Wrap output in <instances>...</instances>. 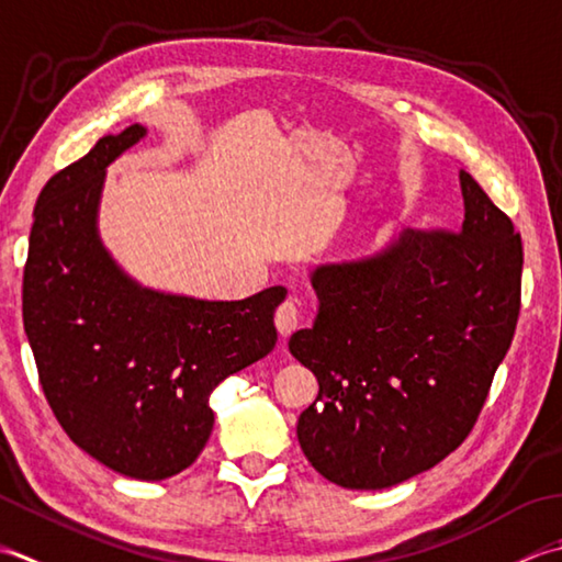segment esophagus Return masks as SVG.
I'll return each mask as SVG.
<instances>
[{
	"label": "esophagus",
	"instance_id": "obj_1",
	"mask_svg": "<svg viewBox=\"0 0 562 562\" xmlns=\"http://www.w3.org/2000/svg\"><path fill=\"white\" fill-rule=\"evenodd\" d=\"M273 323H277V329H279L281 337H289V335H293L297 327H301V307H297L295 297H289V301L277 307Z\"/></svg>",
	"mask_w": 562,
	"mask_h": 562
}]
</instances>
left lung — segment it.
Instances as JSON below:
<instances>
[{"label":"left lung","mask_w":562,"mask_h":562,"mask_svg":"<svg viewBox=\"0 0 562 562\" xmlns=\"http://www.w3.org/2000/svg\"><path fill=\"white\" fill-rule=\"evenodd\" d=\"M463 225L405 231L371 257L313 269L317 317L289 341L319 383L297 419L329 483L383 490L456 451L517 329L521 237L461 169Z\"/></svg>","instance_id":"8db88e82"}]
</instances>
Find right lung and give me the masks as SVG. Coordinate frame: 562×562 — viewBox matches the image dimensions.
Segmentation results:
<instances>
[{"label": "right lung", "instance_id": "add662e5", "mask_svg": "<svg viewBox=\"0 0 562 562\" xmlns=\"http://www.w3.org/2000/svg\"><path fill=\"white\" fill-rule=\"evenodd\" d=\"M106 135L43 187L24 269V329L45 400L67 437L111 471L165 480L213 431L211 393L277 345L283 285L199 301L133 281L101 245L106 167L145 137Z\"/></svg>", "mask_w": 562, "mask_h": 562}]
</instances>
